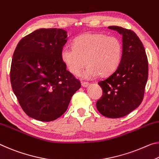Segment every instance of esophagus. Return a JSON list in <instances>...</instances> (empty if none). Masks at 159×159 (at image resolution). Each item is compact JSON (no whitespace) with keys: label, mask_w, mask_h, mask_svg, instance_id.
<instances>
[{"label":"esophagus","mask_w":159,"mask_h":159,"mask_svg":"<svg viewBox=\"0 0 159 159\" xmlns=\"http://www.w3.org/2000/svg\"><path fill=\"white\" fill-rule=\"evenodd\" d=\"M81 85H82V86L83 87H84V88H87V87H89V85H90V84L89 83H88V82H81Z\"/></svg>","instance_id":"esophagus-1"}]
</instances>
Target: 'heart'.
<instances>
[{"mask_svg":"<svg viewBox=\"0 0 159 159\" xmlns=\"http://www.w3.org/2000/svg\"><path fill=\"white\" fill-rule=\"evenodd\" d=\"M122 53V42L118 37L95 32L77 37L74 47L64 46L61 59L74 75H79L87 63L89 65L82 75L89 79L98 74L101 76L112 74L120 64Z\"/></svg>","mask_w":159,"mask_h":159,"instance_id":"b5f03b06","label":"heart"}]
</instances>
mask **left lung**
<instances>
[{"label": "left lung", "mask_w": 159, "mask_h": 159, "mask_svg": "<svg viewBox=\"0 0 159 159\" xmlns=\"http://www.w3.org/2000/svg\"><path fill=\"white\" fill-rule=\"evenodd\" d=\"M108 28L122 36V57L117 69L98 82L102 95L96 107L105 117L119 118L132 112L142 102L148 79V59L142 42L134 32L118 26Z\"/></svg>", "instance_id": "obj_1"}]
</instances>
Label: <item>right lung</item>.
Returning a JSON list of instances; mask_svg holds the SVG:
<instances>
[{"label": "right lung", "mask_w": 159, "mask_h": 159, "mask_svg": "<svg viewBox=\"0 0 159 159\" xmlns=\"http://www.w3.org/2000/svg\"><path fill=\"white\" fill-rule=\"evenodd\" d=\"M67 39L64 30L41 28L23 37L15 49L12 89L22 109L33 119L50 122L61 117L81 85L61 59Z\"/></svg>", "instance_id": "add662e5"}]
</instances>
